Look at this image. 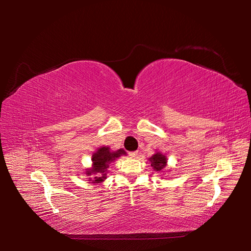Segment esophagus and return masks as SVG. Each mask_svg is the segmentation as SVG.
Listing matches in <instances>:
<instances>
[{
	"label": "esophagus",
	"instance_id": "34e87169",
	"mask_svg": "<svg viewBox=\"0 0 251 251\" xmlns=\"http://www.w3.org/2000/svg\"><path fill=\"white\" fill-rule=\"evenodd\" d=\"M137 154H138L137 151H129V152H128V155H129L130 157H136V156H137Z\"/></svg>",
	"mask_w": 251,
	"mask_h": 251
}]
</instances>
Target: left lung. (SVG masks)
Segmentation results:
<instances>
[{"label":"left lung","mask_w":251,"mask_h":251,"mask_svg":"<svg viewBox=\"0 0 251 251\" xmlns=\"http://www.w3.org/2000/svg\"><path fill=\"white\" fill-rule=\"evenodd\" d=\"M150 161H151V167L154 168L156 172L163 171V169L166 167V164H167L166 156L160 154V152H156L155 155H152L150 158Z\"/></svg>","instance_id":"obj_1"}]
</instances>
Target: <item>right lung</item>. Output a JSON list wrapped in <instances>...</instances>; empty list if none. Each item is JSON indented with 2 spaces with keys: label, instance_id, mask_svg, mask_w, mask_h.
Returning a JSON list of instances; mask_svg holds the SVG:
<instances>
[{
  "label": "right lung",
  "instance_id": "right-lung-1",
  "mask_svg": "<svg viewBox=\"0 0 251 251\" xmlns=\"http://www.w3.org/2000/svg\"><path fill=\"white\" fill-rule=\"evenodd\" d=\"M126 152L123 150H118L117 151H110L108 147H100L97 150L96 152L93 155V167L88 169L86 174L91 177V181L94 184H99V182L103 181L106 178V172L109 167V164L112 161L118 158L121 155H125ZM93 179L92 180L91 178Z\"/></svg>",
  "mask_w": 251,
  "mask_h": 251
}]
</instances>
